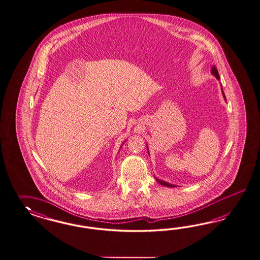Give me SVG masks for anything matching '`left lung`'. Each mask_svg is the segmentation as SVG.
I'll return each instance as SVG.
<instances>
[{
  "instance_id": "obj_1",
  "label": "left lung",
  "mask_w": 260,
  "mask_h": 260,
  "mask_svg": "<svg viewBox=\"0 0 260 260\" xmlns=\"http://www.w3.org/2000/svg\"><path fill=\"white\" fill-rule=\"evenodd\" d=\"M212 74H213V76L215 77V78L217 79L218 81H220V77H219V74H218V71H217V69L215 68V66H213V68H212ZM222 87V86H221ZM221 90H222V95H223V98H224V100L226 101V97H225V94H224V91H223V88L221 87ZM147 149H148V146H147ZM148 152H149V149H148ZM149 154H150V152H149ZM155 178V180L159 183V184H161V185H163V186H166V187H171V188H173V187H176L175 185H173V184H171V183H168V182L163 181V180H161V179H158L157 177H154Z\"/></svg>"
}]
</instances>
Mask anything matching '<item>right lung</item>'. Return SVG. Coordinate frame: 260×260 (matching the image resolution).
I'll use <instances>...</instances> for the list:
<instances>
[{
    "label": "right lung",
    "mask_w": 260,
    "mask_h": 260,
    "mask_svg": "<svg viewBox=\"0 0 260 260\" xmlns=\"http://www.w3.org/2000/svg\"><path fill=\"white\" fill-rule=\"evenodd\" d=\"M126 142V141H125ZM125 142H124V143H125ZM124 143H123V144H124ZM123 144H122V145H123ZM122 145H121V147H122ZM121 147H120V149H121Z\"/></svg>",
    "instance_id": "right-lung-1"
}]
</instances>
